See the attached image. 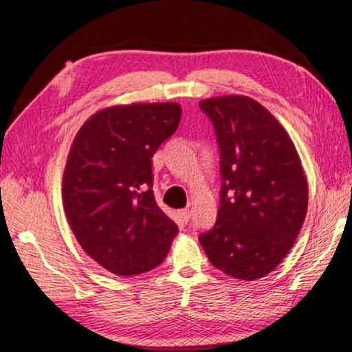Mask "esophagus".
Returning a JSON list of instances; mask_svg holds the SVG:
<instances>
[{"label": "esophagus", "instance_id": "34e87169", "mask_svg": "<svg viewBox=\"0 0 352 352\" xmlns=\"http://www.w3.org/2000/svg\"><path fill=\"white\" fill-rule=\"evenodd\" d=\"M178 217H180L182 222L188 223V222H189V219H190V211L188 210V208H184V210H180V211H178Z\"/></svg>", "mask_w": 352, "mask_h": 352}]
</instances>
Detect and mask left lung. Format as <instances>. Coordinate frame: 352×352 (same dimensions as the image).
I'll return each mask as SVG.
<instances>
[{
	"mask_svg": "<svg viewBox=\"0 0 352 352\" xmlns=\"http://www.w3.org/2000/svg\"><path fill=\"white\" fill-rule=\"evenodd\" d=\"M220 147V208L199 241L225 275L254 281L294 247L307 212V178L289 133L242 94L204 99Z\"/></svg>",
	"mask_w": 352,
	"mask_h": 352,
	"instance_id": "left-lung-1",
	"label": "left lung"
}]
</instances>
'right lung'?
I'll return each instance as SVG.
<instances>
[{
  "label": "right lung",
  "instance_id": "add662e5",
  "mask_svg": "<svg viewBox=\"0 0 352 352\" xmlns=\"http://www.w3.org/2000/svg\"><path fill=\"white\" fill-rule=\"evenodd\" d=\"M177 102L113 105L83 122L71 144L62 200L77 242L118 276L162 264L178 226L153 195L152 157L175 133Z\"/></svg>",
  "mask_w": 352,
  "mask_h": 352
}]
</instances>
